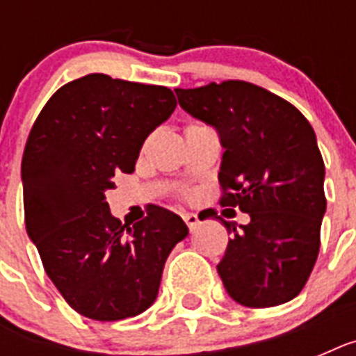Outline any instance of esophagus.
I'll return each mask as SVG.
<instances>
[{
	"label": "esophagus",
	"instance_id": "obj_1",
	"mask_svg": "<svg viewBox=\"0 0 356 356\" xmlns=\"http://www.w3.org/2000/svg\"><path fill=\"white\" fill-rule=\"evenodd\" d=\"M183 220H184V223L188 225L190 231H194V229L197 227V223H200V218L195 216V214H192V212H184Z\"/></svg>",
	"mask_w": 356,
	"mask_h": 356
}]
</instances>
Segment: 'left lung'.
Instances as JSON below:
<instances>
[{
    "label": "left lung",
    "instance_id": "obj_1",
    "mask_svg": "<svg viewBox=\"0 0 356 356\" xmlns=\"http://www.w3.org/2000/svg\"><path fill=\"white\" fill-rule=\"evenodd\" d=\"M179 105L222 138V207L248 212L225 222L227 249L218 273L229 296L251 309L293 299L320 253L325 164L309 120L286 99L245 81L177 88Z\"/></svg>",
    "mask_w": 356,
    "mask_h": 356
}]
</instances>
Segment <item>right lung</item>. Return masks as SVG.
<instances>
[{
    "label": "right lung",
    "mask_w": 356,
    "mask_h": 356,
    "mask_svg": "<svg viewBox=\"0 0 356 356\" xmlns=\"http://www.w3.org/2000/svg\"><path fill=\"white\" fill-rule=\"evenodd\" d=\"M175 105L166 86L88 74L60 86L33 123L22 159L25 229L47 277L85 318L125 320L151 307L168 254L188 234L156 205L123 225L105 200Z\"/></svg>",
    "instance_id": "right-lung-1"
}]
</instances>
